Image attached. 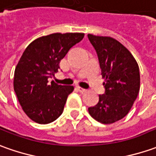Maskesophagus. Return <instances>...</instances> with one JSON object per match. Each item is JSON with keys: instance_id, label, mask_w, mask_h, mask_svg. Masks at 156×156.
Returning <instances> with one entry per match:
<instances>
[{"instance_id": "34e87169", "label": "esophagus", "mask_w": 156, "mask_h": 156, "mask_svg": "<svg viewBox=\"0 0 156 156\" xmlns=\"http://www.w3.org/2000/svg\"><path fill=\"white\" fill-rule=\"evenodd\" d=\"M76 89H77V90H78L79 92H81V93H83V92L86 91V90H85V89H83V88H81L80 86H77V87H76Z\"/></svg>"}]
</instances>
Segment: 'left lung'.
I'll list each match as a JSON object with an SVG mask.
<instances>
[{
  "label": "left lung",
  "mask_w": 156,
  "mask_h": 156,
  "mask_svg": "<svg viewBox=\"0 0 156 156\" xmlns=\"http://www.w3.org/2000/svg\"><path fill=\"white\" fill-rule=\"evenodd\" d=\"M95 48L105 93L98 103L88 108L96 121L105 125L123 119L131 110L140 90L139 67L135 58L123 44L110 37L88 34Z\"/></svg>",
  "instance_id": "obj_1"
}]
</instances>
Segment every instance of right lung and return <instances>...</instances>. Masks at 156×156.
<instances>
[{"mask_svg": "<svg viewBox=\"0 0 156 156\" xmlns=\"http://www.w3.org/2000/svg\"><path fill=\"white\" fill-rule=\"evenodd\" d=\"M83 33H54L34 40L25 48L16 66L13 89L25 114L38 124L55 121L73 91L71 85H59L48 78L55 76L60 61Z\"/></svg>", "mask_w": 156, "mask_h": 156, "instance_id": "obj_1", "label": "right lung"}]
</instances>
